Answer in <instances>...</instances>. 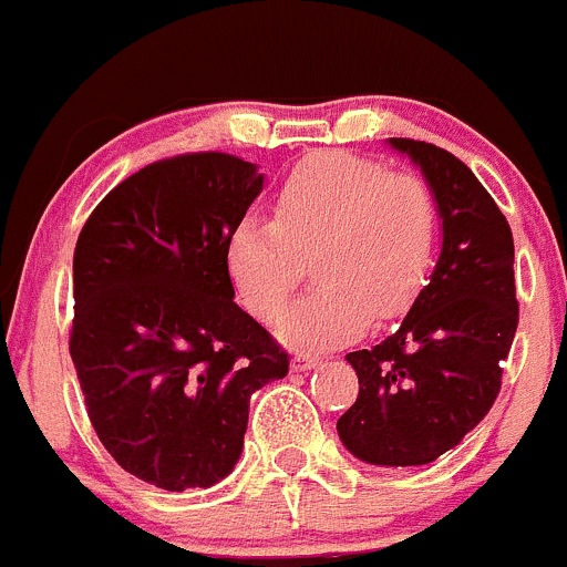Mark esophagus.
Here are the masks:
<instances>
[{"instance_id": "obj_1", "label": "esophagus", "mask_w": 567, "mask_h": 567, "mask_svg": "<svg viewBox=\"0 0 567 567\" xmlns=\"http://www.w3.org/2000/svg\"><path fill=\"white\" fill-rule=\"evenodd\" d=\"M319 358L317 355H308V352H297L295 358H291V369H295V372H308V369H313V367H319Z\"/></svg>"}]
</instances>
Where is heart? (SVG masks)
Wrapping results in <instances>:
<instances>
[{
	"mask_svg": "<svg viewBox=\"0 0 567 567\" xmlns=\"http://www.w3.org/2000/svg\"><path fill=\"white\" fill-rule=\"evenodd\" d=\"M439 206L413 173L361 156L319 154L278 189L272 220L248 215L226 239L239 302L272 322L311 259L319 286L278 322L289 344L328 347L391 322L416 302L435 265Z\"/></svg>",
	"mask_w": 567,
	"mask_h": 567,
	"instance_id": "b5f03b06",
	"label": "heart"
}]
</instances>
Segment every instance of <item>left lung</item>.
<instances>
[{
    "mask_svg": "<svg viewBox=\"0 0 567 567\" xmlns=\"http://www.w3.org/2000/svg\"><path fill=\"white\" fill-rule=\"evenodd\" d=\"M389 143L422 167L444 243L396 333L347 355L358 400L336 430L358 461L424 466L455 450L496 402L518 328L515 250L507 217L457 156L422 140Z\"/></svg>",
    "mask_w": 567,
    "mask_h": 567,
    "instance_id": "obj_1",
    "label": "left lung"
}]
</instances>
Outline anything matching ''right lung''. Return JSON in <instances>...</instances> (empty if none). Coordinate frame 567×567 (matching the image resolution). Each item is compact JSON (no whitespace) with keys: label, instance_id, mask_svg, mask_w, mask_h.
Wrapping results in <instances>:
<instances>
[{"label":"right lung","instance_id":"obj_1","mask_svg":"<svg viewBox=\"0 0 567 567\" xmlns=\"http://www.w3.org/2000/svg\"><path fill=\"white\" fill-rule=\"evenodd\" d=\"M261 187L254 162L220 151L151 162L76 239L69 347L87 416L117 466L162 491L231 474L250 396L289 372L226 270L228 234Z\"/></svg>","mask_w":567,"mask_h":567}]
</instances>
